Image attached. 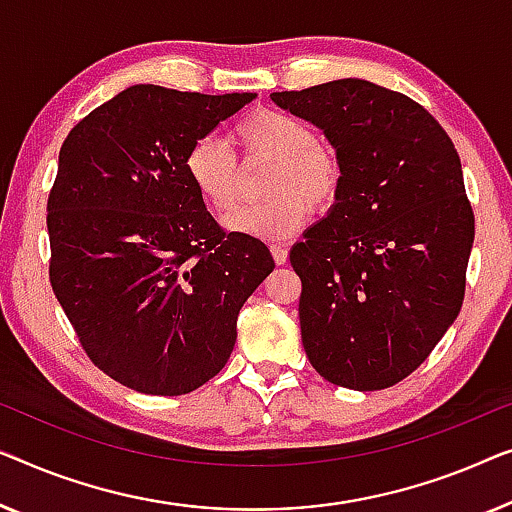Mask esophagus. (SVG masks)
Segmentation results:
<instances>
[{
	"mask_svg": "<svg viewBox=\"0 0 512 512\" xmlns=\"http://www.w3.org/2000/svg\"><path fill=\"white\" fill-rule=\"evenodd\" d=\"M271 255L276 264H285L287 257H290V250H287L285 246H271Z\"/></svg>",
	"mask_w": 512,
	"mask_h": 512,
	"instance_id": "esophagus-1",
	"label": "esophagus"
}]
</instances>
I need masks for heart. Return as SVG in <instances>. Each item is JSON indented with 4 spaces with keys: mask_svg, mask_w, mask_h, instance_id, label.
<instances>
[{
    "mask_svg": "<svg viewBox=\"0 0 512 512\" xmlns=\"http://www.w3.org/2000/svg\"><path fill=\"white\" fill-rule=\"evenodd\" d=\"M232 134L246 157L273 162L266 178V194L271 199L236 208L225 220L232 232L264 241L292 239L311 218V206L325 211L336 201L343 185L341 157L318 141L311 122L278 109H257L243 115ZM183 167L204 204L215 213L232 211L239 164L225 141L201 136L187 150Z\"/></svg>",
    "mask_w": 512,
    "mask_h": 512,
    "instance_id": "1",
    "label": "heart"
}]
</instances>
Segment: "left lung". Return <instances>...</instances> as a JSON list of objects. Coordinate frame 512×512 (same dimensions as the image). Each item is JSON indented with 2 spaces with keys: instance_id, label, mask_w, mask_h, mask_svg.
I'll return each instance as SVG.
<instances>
[{
  "instance_id": "obj_1",
  "label": "left lung",
  "mask_w": 512,
  "mask_h": 512,
  "mask_svg": "<svg viewBox=\"0 0 512 512\" xmlns=\"http://www.w3.org/2000/svg\"><path fill=\"white\" fill-rule=\"evenodd\" d=\"M271 99L320 127L343 164L336 204L290 250L304 350L329 383L385 390L464 301L475 218L455 143L424 106L359 78Z\"/></svg>"
}]
</instances>
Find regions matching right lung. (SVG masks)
<instances>
[{"mask_svg":"<svg viewBox=\"0 0 512 512\" xmlns=\"http://www.w3.org/2000/svg\"><path fill=\"white\" fill-rule=\"evenodd\" d=\"M253 99L132 85L62 143L50 285L92 364L129 390L178 397L220 373L241 306L276 266L262 241L213 220L183 167Z\"/></svg>","mask_w":512,"mask_h":512,"instance_id":"right-lung-1","label":"right lung"}]
</instances>
